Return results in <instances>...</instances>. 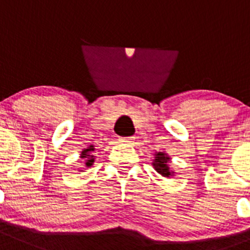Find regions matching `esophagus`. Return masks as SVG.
<instances>
[{
  "mask_svg": "<svg viewBox=\"0 0 250 250\" xmlns=\"http://www.w3.org/2000/svg\"><path fill=\"white\" fill-rule=\"evenodd\" d=\"M134 139L132 137H125V138H120L121 143H125V144H132Z\"/></svg>",
  "mask_w": 250,
  "mask_h": 250,
  "instance_id": "esophagus-1",
  "label": "esophagus"
}]
</instances>
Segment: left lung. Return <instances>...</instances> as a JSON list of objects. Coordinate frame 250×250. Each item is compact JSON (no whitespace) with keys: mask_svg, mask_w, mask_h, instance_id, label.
<instances>
[{"mask_svg":"<svg viewBox=\"0 0 250 250\" xmlns=\"http://www.w3.org/2000/svg\"><path fill=\"white\" fill-rule=\"evenodd\" d=\"M169 162L170 158L167 157V154L163 153V151H157L155 153V159L153 162V167L160 175H163L165 178H170L174 172L170 171Z\"/></svg>","mask_w":250,"mask_h":250,"instance_id":"8db88e82","label":"left lung"}]
</instances>
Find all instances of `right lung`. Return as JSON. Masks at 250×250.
<instances>
[{"mask_svg":"<svg viewBox=\"0 0 250 250\" xmlns=\"http://www.w3.org/2000/svg\"><path fill=\"white\" fill-rule=\"evenodd\" d=\"M95 150V148H93V146H90L87 149H83V151H81V159H83V163H85V167H91V165L95 163V157L93 155H91V151Z\"/></svg>","mask_w":250,"mask_h":250,"instance_id":"1","label":"right lung"}]
</instances>
